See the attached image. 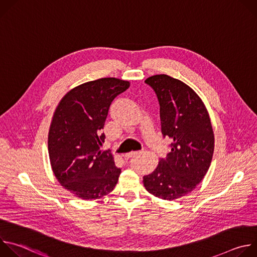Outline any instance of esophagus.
<instances>
[{
	"label": "esophagus",
	"instance_id": "obj_1",
	"mask_svg": "<svg viewBox=\"0 0 257 257\" xmlns=\"http://www.w3.org/2000/svg\"><path fill=\"white\" fill-rule=\"evenodd\" d=\"M138 154H140V153H138V152H131V153L125 154L123 157H124L125 160H129L130 158H132V157H134V156H136V155H138Z\"/></svg>",
	"mask_w": 257,
	"mask_h": 257
}]
</instances>
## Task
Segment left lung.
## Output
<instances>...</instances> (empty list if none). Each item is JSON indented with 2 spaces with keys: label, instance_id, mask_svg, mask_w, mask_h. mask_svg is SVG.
<instances>
[{
  "label": "left lung",
  "instance_id": "left-lung-1",
  "mask_svg": "<svg viewBox=\"0 0 257 257\" xmlns=\"http://www.w3.org/2000/svg\"><path fill=\"white\" fill-rule=\"evenodd\" d=\"M145 83L158 96L162 133L172 143L171 153L143 177V184L153 195L174 200L191 192L207 173L213 130L203 101L187 84L166 74L151 76Z\"/></svg>",
  "mask_w": 257,
  "mask_h": 257
}]
</instances>
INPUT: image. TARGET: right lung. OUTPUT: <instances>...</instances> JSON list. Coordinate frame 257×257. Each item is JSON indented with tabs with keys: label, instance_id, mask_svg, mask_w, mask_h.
Here are the masks:
<instances>
[{
	"label": "right lung",
	"instance_id": "1",
	"mask_svg": "<svg viewBox=\"0 0 257 257\" xmlns=\"http://www.w3.org/2000/svg\"><path fill=\"white\" fill-rule=\"evenodd\" d=\"M129 86L113 77L83 83L65 94L54 113L48 138L52 170L60 184L81 199L100 198L118 183L121 169L111 152L100 151L101 130L112 101Z\"/></svg>",
	"mask_w": 257,
	"mask_h": 257
}]
</instances>
